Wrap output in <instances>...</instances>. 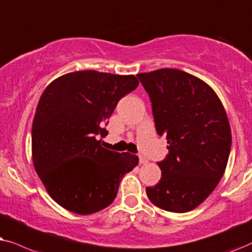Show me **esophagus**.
Listing matches in <instances>:
<instances>
[{
  "label": "esophagus",
  "instance_id": "1",
  "mask_svg": "<svg viewBox=\"0 0 252 252\" xmlns=\"http://www.w3.org/2000/svg\"><path fill=\"white\" fill-rule=\"evenodd\" d=\"M149 162V160L146 159L144 156H139V163H142V165H145V163Z\"/></svg>",
  "mask_w": 252,
  "mask_h": 252
}]
</instances>
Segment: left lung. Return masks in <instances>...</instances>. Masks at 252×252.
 Returning <instances> with one entry per match:
<instances>
[{
	"label": "left lung",
	"mask_w": 252,
	"mask_h": 252,
	"mask_svg": "<svg viewBox=\"0 0 252 252\" xmlns=\"http://www.w3.org/2000/svg\"><path fill=\"white\" fill-rule=\"evenodd\" d=\"M152 101L159 136L169 153L158 163L161 180L147 187L151 203L168 212L199 206L216 189L226 170L231 145L229 121L209 84L177 69L137 75Z\"/></svg>",
	"instance_id": "left-lung-1"
}]
</instances>
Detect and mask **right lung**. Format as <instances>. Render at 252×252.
Masks as SVG:
<instances>
[{
    "mask_svg": "<svg viewBox=\"0 0 252 252\" xmlns=\"http://www.w3.org/2000/svg\"><path fill=\"white\" fill-rule=\"evenodd\" d=\"M139 82L133 75L95 70L54 79L40 96L32 123V160L52 198L73 213L109 206L138 157L103 149V129L119 100Z\"/></svg>",
    "mask_w": 252,
    "mask_h": 252,
    "instance_id": "right-lung-1",
    "label": "right lung"
}]
</instances>
